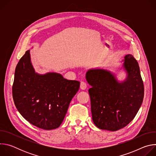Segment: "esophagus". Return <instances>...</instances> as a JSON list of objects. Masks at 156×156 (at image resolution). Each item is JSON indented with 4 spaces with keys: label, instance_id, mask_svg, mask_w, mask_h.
I'll return each instance as SVG.
<instances>
[{
    "label": "esophagus",
    "instance_id": "1",
    "mask_svg": "<svg viewBox=\"0 0 156 156\" xmlns=\"http://www.w3.org/2000/svg\"><path fill=\"white\" fill-rule=\"evenodd\" d=\"M86 87H87L86 83L85 82H83V81L81 82V83H80V88H81V90H86Z\"/></svg>",
    "mask_w": 156,
    "mask_h": 156
}]
</instances>
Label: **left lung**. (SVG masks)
<instances>
[{"label": "left lung", "instance_id": "obj_1", "mask_svg": "<svg viewBox=\"0 0 156 156\" xmlns=\"http://www.w3.org/2000/svg\"><path fill=\"white\" fill-rule=\"evenodd\" d=\"M123 61L126 78L123 81L103 69L89 70L86 74L91 86L88 92L93 121L101 129L115 131L126 126L143 101L144 84L138 62L131 54L126 55Z\"/></svg>", "mask_w": 156, "mask_h": 156}]
</instances>
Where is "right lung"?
<instances>
[{
    "mask_svg": "<svg viewBox=\"0 0 156 156\" xmlns=\"http://www.w3.org/2000/svg\"><path fill=\"white\" fill-rule=\"evenodd\" d=\"M80 85L79 81L67 80L57 73H36L28 50L16 66L13 99L28 122L43 129H53L62 123Z\"/></svg>",
    "mask_w": 156,
    "mask_h": 156,
    "instance_id": "right-lung-1",
    "label": "right lung"
}]
</instances>
